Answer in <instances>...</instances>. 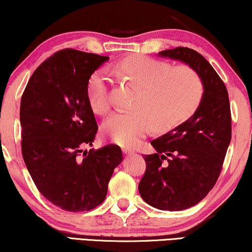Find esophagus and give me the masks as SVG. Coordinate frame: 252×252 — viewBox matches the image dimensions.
<instances>
[{"label":"esophagus","instance_id":"esophagus-1","mask_svg":"<svg viewBox=\"0 0 252 252\" xmlns=\"http://www.w3.org/2000/svg\"><path fill=\"white\" fill-rule=\"evenodd\" d=\"M123 152H124V154H126V156H130V154H134L135 153L134 150L128 149V148H124L123 149Z\"/></svg>","mask_w":252,"mask_h":252}]
</instances>
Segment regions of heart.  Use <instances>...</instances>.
Instances as JSON below:
<instances>
[{
  "instance_id": "1",
  "label": "heart",
  "mask_w": 252,
  "mask_h": 252,
  "mask_svg": "<svg viewBox=\"0 0 252 252\" xmlns=\"http://www.w3.org/2000/svg\"><path fill=\"white\" fill-rule=\"evenodd\" d=\"M113 72L139 88L135 110L117 111L102 125L103 134L118 145L134 146L152 128H175L196 113L203 100V81L188 66L172 67L166 62L136 55L122 61ZM109 82L102 72L89 77L88 100L99 115L110 109Z\"/></svg>"
}]
</instances>
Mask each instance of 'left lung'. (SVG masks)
Instances as JSON below:
<instances>
[{"label":"left lung","mask_w":252,"mask_h":252,"mask_svg":"<svg viewBox=\"0 0 252 252\" xmlns=\"http://www.w3.org/2000/svg\"><path fill=\"white\" fill-rule=\"evenodd\" d=\"M187 64L200 76L204 96L198 109L175 129L153 139L157 152L145 156L139 181L144 202L162 211L198 204L218 181L231 142V110L225 84L205 57L187 47L158 54Z\"/></svg>","instance_id":"obj_1"}]
</instances>
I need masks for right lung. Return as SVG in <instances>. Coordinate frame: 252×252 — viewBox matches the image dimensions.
Wrapping results in <instances>:
<instances>
[{
	"instance_id": "obj_1",
	"label": "right lung",
	"mask_w": 252,
	"mask_h": 252,
	"mask_svg": "<svg viewBox=\"0 0 252 252\" xmlns=\"http://www.w3.org/2000/svg\"><path fill=\"white\" fill-rule=\"evenodd\" d=\"M109 60L63 49L37 67L20 104L22 157L38 190L62 210H94L107 196L114 170L122 163L118 145L89 152L98 126L87 84Z\"/></svg>"
}]
</instances>
